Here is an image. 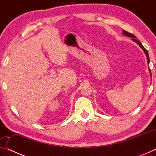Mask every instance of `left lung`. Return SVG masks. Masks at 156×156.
<instances>
[{"label":"left lung","mask_w":156,"mask_h":156,"mask_svg":"<svg viewBox=\"0 0 156 156\" xmlns=\"http://www.w3.org/2000/svg\"><path fill=\"white\" fill-rule=\"evenodd\" d=\"M122 34H124V35L125 36H128V37H130V38H131L132 39L131 40L133 41H134L135 42V43H136L137 44H138V45L141 47V49L143 50V51L144 52V54H145V55H146V56H147V62H148V65L149 64V54H148V51H147V50L144 48V47L142 46V43H140V42L139 41H138L136 39V37L134 36V35H133V34H131V33H129V32H127V31H125V30H122ZM149 72H150V74H151V70H150V69H149Z\"/></svg>","instance_id":"obj_1"}]
</instances>
